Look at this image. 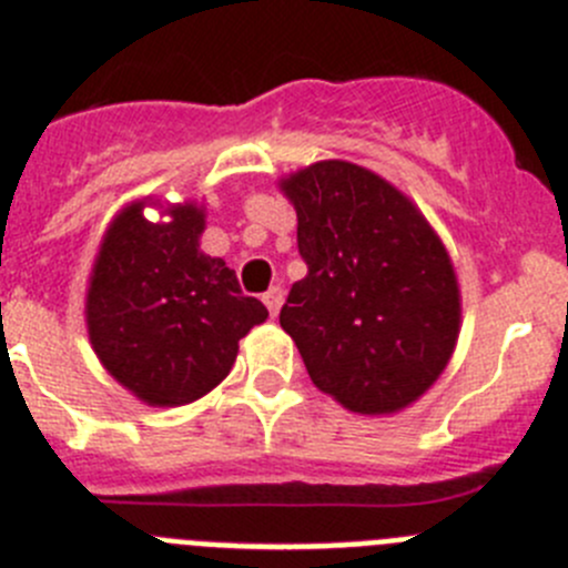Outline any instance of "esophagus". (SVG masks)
<instances>
[{"label":"esophagus","mask_w":568,"mask_h":568,"mask_svg":"<svg viewBox=\"0 0 568 568\" xmlns=\"http://www.w3.org/2000/svg\"><path fill=\"white\" fill-rule=\"evenodd\" d=\"M281 304H284V290H281V287H270L267 293H264V306H267L273 318H275V315H278Z\"/></svg>","instance_id":"obj_1"}]
</instances>
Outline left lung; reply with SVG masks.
<instances>
[{"instance_id":"left-lung-1","label":"left lung","mask_w":568,"mask_h":568,"mask_svg":"<svg viewBox=\"0 0 568 568\" xmlns=\"http://www.w3.org/2000/svg\"><path fill=\"white\" fill-rule=\"evenodd\" d=\"M306 275L281 306L312 383L346 410L397 414L454 357L462 293L439 233L392 182L321 160L278 182Z\"/></svg>"}]
</instances>
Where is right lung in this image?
Segmentation results:
<instances>
[{
    "mask_svg": "<svg viewBox=\"0 0 568 568\" xmlns=\"http://www.w3.org/2000/svg\"><path fill=\"white\" fill-rule=\"evenodd\" d=\"M161 207L158 223L142 211ZM205 207L138 200L123 207L98 247L87 287V332L98 361L154 408L205 397L231 374L239 341L267 321L222 258L200 250Z\"/></svg>",
    "mask_w": 568,
    "mask_h": 568,
    "instance_id": "obj_1",
    "label": "right lung"
}]
</instances>
